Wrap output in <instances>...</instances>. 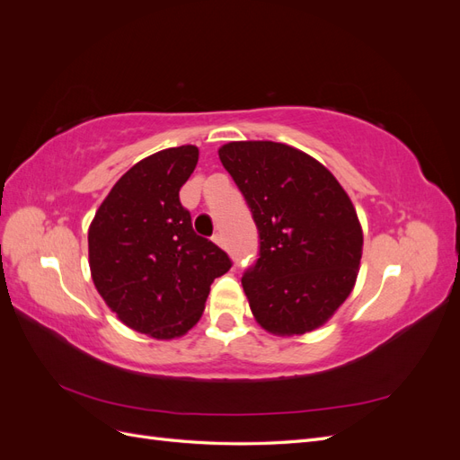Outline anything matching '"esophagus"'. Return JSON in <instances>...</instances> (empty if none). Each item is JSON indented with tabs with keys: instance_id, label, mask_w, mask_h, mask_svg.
<instances>
[{
	"instance_id": "1",
	"label": "esophagus",
	"mask_w": 460,
	"mask_h": 460,
	"mask_svg": "<svg viewBox=\"0 0 460 460\" xmlns=\"http://www.w3.org/2000/svg\"><path fill=\"white\" fill-rule=\"evenodd\" d=\"M213 242L217 245H220V247H226V240H225V235H222V234H215L213 235Z\"/></svg>"
}]
</instances>
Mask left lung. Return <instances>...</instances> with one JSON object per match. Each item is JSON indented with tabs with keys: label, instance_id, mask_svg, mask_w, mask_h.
<instances>
[{
	"label": "left lung",
	"instance_id": "8db88e82",
	"mask_svg": "<svg viewBox=\"0 0 460 460\" xmlns=\"http://www.w3.org/2000/svg\"><path fill=\"white\" fill-rule=\"evenodd\" d=\"M218 157L259 230V259L242 278L257 323L278 336L323 326L351 294L363 255L349 196L324 164L286 144L230 142Z\"/></svg>",
	"mask_w": 460,
	"mask_h": 460
}]
</instances>
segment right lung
<instances>
[{"instance_id":"right-lung-1","label":"right lung","mask_w":460,"mask_h":460,"mask_svg":"<svg viewBox=\"0 0 460 460\" xmlns=\"http://www.w3.org/2000/svg\"><path fill=\"white\" fill-rule=\"evenodd\" d=\"M196 146L136 163L109 191L88 230L90 270L100 296L128 328L157 340L198 324L215 278L232 261L191 228L178 191L196 169Z\"/></svg>"}]
</instances>
